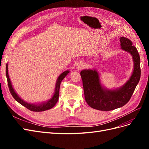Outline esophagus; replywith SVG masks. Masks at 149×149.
Listing matches in <instances>:
<instances>
[{
  "instance_id": "obj_1",
  "label": "esophagus",
  "mask_w": 149,
  "mask_h": 149,
  "mask_svg": "<svg viewBox=\"0 0 149 149\" xmlns=\"http://www.w3.org/2000/svg\"><path fill=\"white\" fill-rule=\"evenodd\" d=\"M84 66V64L82 62H79L77 65V68L78 69H81V68H83Z\"/></svg>"
}]
</instances>
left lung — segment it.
I'll return each mask as SVG.
<instances>
[{
	"instance_id": "8db88e82",
	"label": "left lung",
	"mask_w": 149,
	"mask_h": 149,
	"mask_svg": "<svg viewBox=\"0 0 149 149\" xmlns=\"http://www.w3.org/2000/svg\"><path fill=\"white\" fill-rule=\"evenodd\" d=\"M121 49L131 55L134 70L129 79L120 88L110 89L103 86L100 74L95 69L81 71L85 100L93 109L111 111L123 107L131 97L141 78V60L137 48L132 41L125 37L120 38Z\"/></svg>"
}]
</instances>
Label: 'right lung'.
I'll return each instance as SVG.
<instances>
[{"instance_id":"add662e5","label":"right lung","mask_w":149,"mask_h":149,"mask_svg":"<svg viewBox=\"0 0 149 149\" xmlns=\"http://www.w3.org/2000/svg\"><path fill=\"white\" fill-rule=\"evenodd\" d=\"M70 73L69 70H66L64 71L63 73H62L56 79V81L55 83V91H54L53 95L52 97L48 100L47 101L43 102L41 103L38 104H33V103H29L24 101L22 99L19 97L18 95L15 91L13 89L12 83L10 81V79L9 78V76H8V64L6 65V76L7 79V82H8V88H9L10 92L12 94V96L13 97V98L18 102H19L20 104L24 106V107L27 108L28 109L31 111H35V112H41V111H45L48 109H52V107L55 106L56 102L58 101V97H59V92H60V84L61 81L63 79L65 76Z\"/></svg>"}]
</instances>
